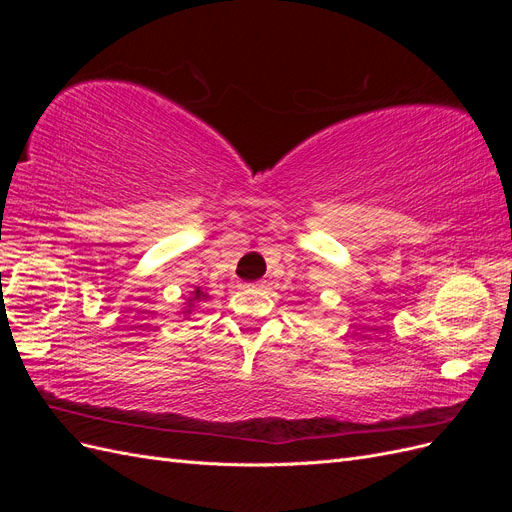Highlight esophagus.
Segmentation results:
<instances>
[{
    "label": "esophagus",
    "instance_id": "34e87169",
    "mask_svg": "<svg viewBox=\"0 0 512 512\" xmlns=\"http://www.w3.org/2000/svg\"><path fill=\"white\" fill-rule=\"evenodd\" d=\"M262 282H256V284H247V288H260Z\"/></svg>",
    "mask_w": 512,
    "mask_h": 512
}]
</instances>
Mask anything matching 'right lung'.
<instances>
[{
	"instance_id": "1",
	"label": "right lung",
	"mask_w": 512,
	"mask_h": 512,
	"mask_svg": "<svg viewBox=\"0 0 512 512\" xmlns=\"http://www.w3.org/2000/svg\"><path fill=\"white\" fill-rule=\"evenodd\" d=\"M209 299V292H205L203 288L200 286H194V290L190 292V297H185V303H183V309L179 314H183V316H190L192 312H194V307L198 305V303H205Z\"/></svg>"
}]
</instances>
